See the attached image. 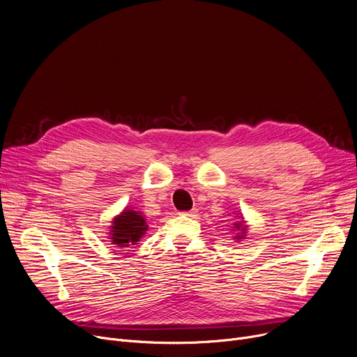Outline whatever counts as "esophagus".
<instances>
[{
    "instance_id": "esophagus-1",
    "label": "esophagus",
    "mask_w": 357,
    "mask_h": 357,
    "mask_svg": "<svg viewBox=\"0 0 357 357\" xmlns=\"http://www.w3.org/2000/svg\"><path fill=\"white\" fill-rule=\"evenodd\" d=\"M182 214H183V215H188V217H197L198 210H197V208H192V210H190V211H182Z\"/></svg>"
}]
</instances>
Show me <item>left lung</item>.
I'll return each mask as SVG.
<instances>
[{"label": "left lung", "instance_id": "left-lung-1", "mask_svg": "<svg viewBox=\"0 0 357 357\" xmlns=\"http://www.w3.org/2000/svg\"><path fill=\"white\" fill-rule=\"evenodd\" d=\"M234 226H236V229H240L241 231H245V226H243V222H236Z\"/></svg>", "mask_w": 357, "mask_h": 357}]
</instances>
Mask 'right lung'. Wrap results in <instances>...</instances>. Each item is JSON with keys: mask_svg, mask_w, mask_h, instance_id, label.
Instances as JSON below:
<instances>
[{"mask_svg": "<svg viewBox=\"0 0 357 357\" xmlns=\"http://www.w3.org/2000/svg\"><path fill=\"white\" fill-rule=\"evenodd\" d=\"M112 224H114V226L111 227V238L119 248H128L137 245V241L147 230L146 221L142 217V214L133 210H126Z\"/></svg>", "mask_w": 357, "mask_h": 357, "instance_id": "add662e5", "label": "right lung"}]
</instances>
